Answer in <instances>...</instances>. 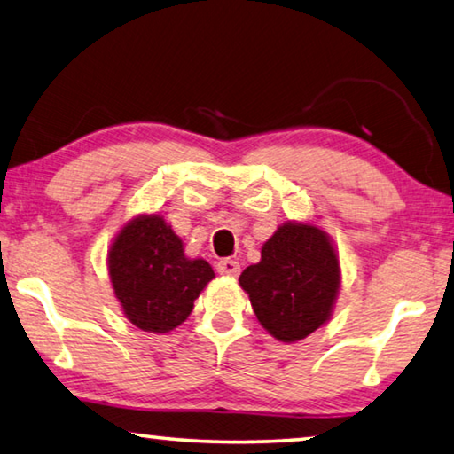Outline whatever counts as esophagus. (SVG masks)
<instances>
[{
  "label": "esophagus",
  "mask_w": 454,
  "mask_h": 454,
  "mask_svg": "<svg viewBox=\"0 0 454 454\" xmlns=\"http://www.w3.org/2000/svg\"><path fill=\"white\" fill-rule=\"evenodd\" d=\"M218 272L236 278V276L240 274V264H238L236 260H232V258H224V260H220V262H218Z\"/></svg>",
  "instance_id": "34e87169"
}]
</instances>
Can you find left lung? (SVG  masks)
<instances>
[{
	"mask_svg": "<svg viewBox=\"0 0 454 454\" xmlns=\"http://www.w3.org/2000/svg\"><path fill=\"white\" fill-rule=\"evenodd\" d=\"M260 325L280 342H298L326 325L340 288V260L325 230L284 222L268 238L260 262L240 274Z\"/></svg>",
	"mask_w": 454,
	"mask_h": 454,
	"instance_id": "8db88e82",
	"label": "left lung"
}]
</instances>
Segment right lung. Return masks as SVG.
<instances>
[{"label":"right lung","instance_id":"add662e5","mask_svg":"<svg viewBox=\"0 0 454 454\" xmlns=\"http://www.w3.org/2000/svg\"><path fill=\"white\" fill-rule=\"evenodd\" d=\"M107 272L124 317L153 334L180 326L214 278L204 258L184 254L180 236L160 214H137L121 226L107 250Z\"/></svg>","mask_w":454,"mask_h":454}]
</instances>
